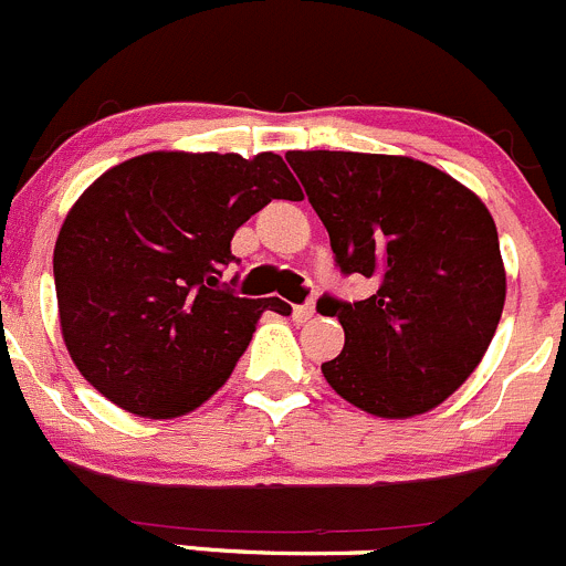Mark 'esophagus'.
I'll return each instance as SVG.
<instances>
[{"label": "esophagus", "instance_id": "1", "mask_svg": "<svg viewBox=\"0 0 566 566\" xmlns=\"http://www.w3.org/2000/svg\"><path fill=\"white\" fill-rule=\"evenodd\" d=\"M314 311H316L314 303H303V305H294L292 316H294V322H308L311 316H314Z\"/></svg>", "mask_w": 566, "mask_h": 566}]
</instances>
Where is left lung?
Segmentation results:
<instances>
[{"mask_svg":"<svg viewBox=\"0 0 566 566\" xmlns=\"http://www.w3.org/2000/svg\"><path fill=\"white\" fill-rule=\"evenodd\" d=\"M286 160L336 266L375 286L367 300L316 303L344 327V349L322 375L375 417L430 411L475 373L503 314L492 213L459 180L402 155L297 149Z\"/></svg>","mask_w":566,"mask_h":566,"instance_id":"8db88e82","label":"left lung"}]
</instances>
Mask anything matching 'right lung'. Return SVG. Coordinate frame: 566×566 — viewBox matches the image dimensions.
<instances>
[{"mask_svg":"<svg viewBox=\"0 0 566 566\" xmlns=\"http://www.w3.org/2000/svg\"><path fill=\"white\" fill-rule=\"evenodd\" d=\"M272 199H303L274 153H147L85 188L52 263L63 342L102 397L149 419L193 411L230 378L263 311L292 314L224 283L233 233Z\"/></svg>","mask_w":566,"mask_h":566,"instance_id":"obj_1","label":"right lung"}]
</instances>
